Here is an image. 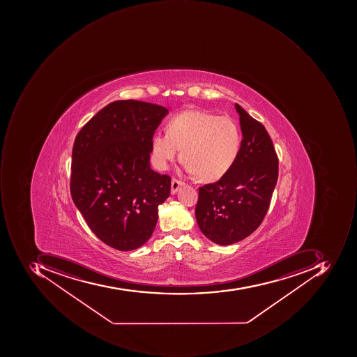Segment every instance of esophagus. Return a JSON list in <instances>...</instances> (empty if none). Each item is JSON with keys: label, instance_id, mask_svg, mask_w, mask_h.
<instances>
[{"label": "esophagus", "instance_id": "34e87169", "mask_svg": "<svg viewBox=\"0 0 357 357\" xmlns=\"http://www.w3.org/2000/svg\"><path fill=\"white\" fill-rule=\"evenodd\" d=\"M182 185H184V182L180 181V180L175 179L174 178L173 180H172V188H170V192H172V194H176V192L179 190L180 187H182Z\"/></svg>", "mask_w": 357, "mask_h": 357}]
</instances>
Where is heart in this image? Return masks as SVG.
<instances>
[{"instance_id":"heart-1","label":"heart","mask_w":357,"mask_h":357,"mask_svg":"<svg viewBox=\"0 0 357 357\" xmlns=\"http://www.w3.org/2000/svg\"><path fill=\"white\" fill-rule=\"evenodd\" d=\"M243 133L237 122L203 110H187L168 122L167 133L156 132L151 140L156 167L165 170L180 155L185 169L204 181H215L237 162Z\"/></svg>"}]
</instances>
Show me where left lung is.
<instances>
[{
	"label": "left lung",
	"mask_w": 357,
	"mask_h": 357,
	"mask_svg": "<svg viewBox=\"0 0 357 357\" xmlns=\"http://www.w3.org/2000/svg\"><path fill=\"white\" fill-rule=\"evenodd\" d=\"M243 144L234 167L215 183L198 190L195 217L202 233L217 245L243 241L261 225L278 180V155L261 122L241 105Z\"/></svg>",
	"instance_id": "obj_1"
}]
</instances>
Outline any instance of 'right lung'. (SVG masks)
Masks as SVG:
<instances>
[{
    "instance_id": "add662e5",
    "label": "right lung",
    "mask_w": 357,
    "mask_h": 357,
    "mask_svg": "<svg viewBox=\"0 0 357 357\" xmlns=\"http://www.w3.org/2000/svg\"><path fill=\"white\" fill-rule=\"evenodd\" d=\"M168 110L140 100H114L75 138L70 194L89 227L120 251L145 245L170 177L150 168L151 140Z\"/></svg>"
}]
</instances>
